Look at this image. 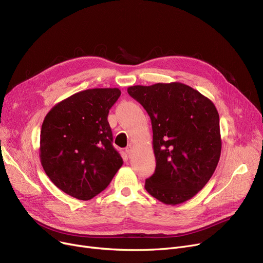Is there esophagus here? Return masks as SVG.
<instances>
[{"label":"esophagus","mask_w":263,"mask_h":263,"mask_svg":"<svg viewBox=\"0 0 263 263\" xmlns=\"http://www.w3.org/2000/svg\"><path fill=\"white\" fill-rule=\"evenodd\" d=\"M126 153H127L128 157H129V158H131L132 153H133V149H132V147H131V146H129V147H127V148H126Z\"/></svg>","instance_id":"esophagus-1"}]
</instances>
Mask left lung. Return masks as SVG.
<instances>
[{
  "instance_id": "1",
  "label": "left lung",
  "mask_w": 263,
  "mask_h": 263,
  "mask_svg": "<svg viewBox=\"0 0 263 263\" xmlns=\"http://www.w3.org/2000/svg\"><path fill=\"white\" fill-rule=\"evenodd\" d=\"M128 93L153 124L155 174L145 182L151 196L182 203L206 184L220 157L219 116L213 102L182 83L135 85Z\"/></svg>"
}]
</instances>
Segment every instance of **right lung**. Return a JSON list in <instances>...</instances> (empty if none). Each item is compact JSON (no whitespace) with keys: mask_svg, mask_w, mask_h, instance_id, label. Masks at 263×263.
I'll list each match as a JSON object with an SVG mask.
<instances>
[{"mask_svg":"<svg viewBox=\"0 0 263 263\" xmlns=\"http://www.w3.org/2000/svg\"><path fill=\"white\" fill-rule=\"evenodd\" d=\"M118 88H92L61 101L40 132V161L50 180L80 200H89L112 181L122 165L107 121Z\"/></svg>","mask_w":263,"mask_h":263,"instance_id":"add662e5","label":"right lung"}]
</instances>
